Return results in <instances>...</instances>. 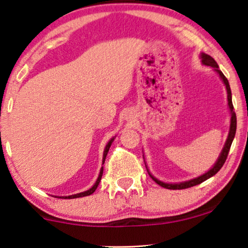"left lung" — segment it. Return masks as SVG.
<instances>
[{
  "label": "left lung",
  "instance_id": "obj_1",
  "mask_svg": "<svg viewBox=\"0 0 248 248\" xmlns=\"http://www.w3.org/2000/svg\"><path fill=\"white\" fill-rule=\"evenodd\" d=\"M202 60V63L204 64V65H208V66H211L213 67V70L216 71L217 73L219 74V77L221 78L223 84L226 86V89H227V99H228V107H229V110H230V114H232V117H230V128H229V134H228V138H227V141L225 145H223L222 148V151L221 154H220L218 160L216 161V164L213 165V167L210 169L205 172V174H203L201 176H199V177L196 178H193V179H189V181H186V182H182V183H165V182H161L157 179L155 177H154L150 174V171H149V169L147 168V170L149 172V175L151 176V178L154 179V181L157 183L158 185L162 186V187L165 188H168V189H184V188H188V187H192V186H195V185H199L203 183L206 179H209L210 177H212V176H215L217 172H218L221 167L225 164L227 157H228V154H229V150H230V147H232V143L233 141V138H235V134H236V127H237V118H236V114L235 111H233V106H232V90H230V86H229V82L228 80H227V78L223 76V73L221 71L219 70V66L218 64L215 60L212 59L211 56L208 55V54H204L202 53L201 55H200Z\"/></svg>",
  "mask_w": 248,
  "mask_h": 248
}]
</instances>
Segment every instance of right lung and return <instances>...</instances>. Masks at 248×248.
<instances>
[{
    "label": "right lung",
    "mask_w": 248,
    "mask_h": 248,
    "mask_svg": "<svg viewBox=\"0 0 248 248\" xmlns=\"http://www.w3.org/2000/svg\"><path fill=\"white\" fill-rule=\"evenodd\" d=\"M114 139H115V138L110 139L109 142H108L107 145H106V148H105V150H104V155H103V165H104V162H105V159H106V155H107V154H108V151H109L110 145H111V143H113ZM103 171H104V167H101V169H100V172H99V176H98V178H97L96 183H94V185L93 186V187H91L90 189H88V191H86V192H81V193H78V194H74V195H69V196H56V198H63V199H77V198H82V196H88V195L93 194V193L97 189L98 185H99L100 179H101V176H103Z\"/></svg>",
    "instance_id": "1"
}]
</instances>
